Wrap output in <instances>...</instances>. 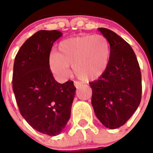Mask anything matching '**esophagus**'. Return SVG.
<instances>
[{
	"label": "esophagus",
	"mask_w": 153,
	"mask_h": 153,
	"mask_svg": "<svg viewBox=\"0 0 153 153\" xmlns=\"http://www.w3.org/2000/svg\"><path fill=\"white\" fill-rule=\"evenodd\" d=\"M74 85H75V86L77 88V89H78V88H80L81 86H82V84L80 82H78V81H75V82H74Z\"/></svg>",
	"instance_id": "34e87169"
}]
</instances>
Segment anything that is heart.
Returning <instances> with one entry per match:
<instances>
[{"label": "heart", "instance_id": "1", "mask_svg": "<svg viewBox=\"0 0 153 153\" xmlns=\"http://www.w3.org/2000/svg\"><path fill=\"white\" fill-rule=\"evenodd\" d=\"M110 58V44L101 35H85L67 38L58 45L57 52L49 57L52 73L61 80L69 75L72 65L75 75L85 81L96 80L107 69Z\"/></svg>", "mask_w": 153, "mask_h": 153}]
</instances>
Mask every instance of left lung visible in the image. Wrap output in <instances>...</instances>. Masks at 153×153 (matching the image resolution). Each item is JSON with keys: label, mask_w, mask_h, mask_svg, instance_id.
<instances>
[{"label": "left lung", "mask_w": 153, "mask_h": 153, "mask_svg": "<svg viewBox=\"0 0 153 153\" xmlns=\"http://www.w3.org/2000/svg\"><path fill=\"white\" fill-rule=\"evenodd\" d=\"M110 44L109 64L105 73L89 84L95 115L106 128L123 126L141 102V74L133 49L115 32L98 28Z\"/></svg>", "instance_id": "1"}]
</instances>
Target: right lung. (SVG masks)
<instances>
[{"label":"right lung","instance_id":"obj_1","mask_svg":"<svg viewBox=\"0 0 153 153\" xmlns=\"http://www.w3.org/2000/svg\"><path fill=\"white\" fill-rule=\"evenodd\" d=\"M62 35L38 31L21 46L14 62L12 89L20 112L35 130L50 136L67 125L76 90L72 81L57 82L49 66L52 45Z\"/></svg>","mask_w":153,"mask_h":153}]
</instances>
